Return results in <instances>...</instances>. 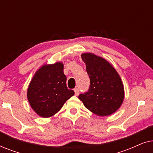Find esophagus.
<instances>
[{
	"mask_svg": "<svg viewBox=\"0 0 153 153\" xmlns=\"http://www.w3.org/2000/svg\"><path fill=\"white\" fill-rule=\"evenodd\" d=\"M74 94L76 96H78L79 95V90L78 88H74Z\"/></svg>",
	"mask_w": 153,
	"mask_h": 153,
	"instance_id": "obj_1",
	"label": "esophagus"
}]
</instances>
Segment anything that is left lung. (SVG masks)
<instances>
[{
  "label": "left lung",
  "instance_id": "left-lung-1",
  "mask_svg": "<svg viewBox=\"0 0 153 153\" xmlns=\"http://www.w3.org/2000/svg\"><path fill=\"white\" fill-rule=\"evenodd\" d=\"M81 58L85 63L91 85L88 91L80 94L79 99L97 116H110L124 100V85L120 75L107 60L95 54L83 53Z\"/></svg>",
  "mask_w": 153,
  "mask_h": 153
}]
</instances>
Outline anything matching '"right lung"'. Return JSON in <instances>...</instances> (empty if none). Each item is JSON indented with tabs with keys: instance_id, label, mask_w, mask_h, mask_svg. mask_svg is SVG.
<instances>
[{
	"instance_id": "right-lung-1",
	"label": "right lung",
	"mask_w": 153,
	"mask_h": 153,
	"mask_svg": "<svg viewBox=\"0 0 153 153\" xmlns=\"http://www.w3.org/2000/svg\"><path fill=\"white\" fill-rule=\"evenodd\" d=\"M63 68L62 62L43 65L29 83L27 98L31 108L40 117L53 116L74 95V91L67 87Z\"/></svg>"
}]
</instances>
